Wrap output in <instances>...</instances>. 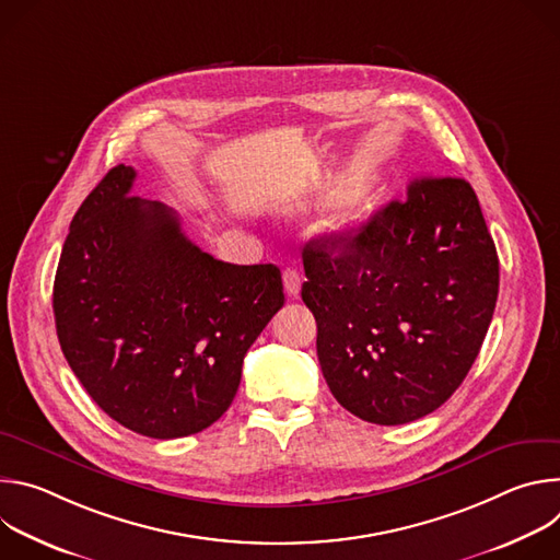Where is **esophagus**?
Listing matches in <instances>:
<instances>
[{"label":"esophagus","mask_w":560,"mask_h":560,"mask_svg":"<svg viewBox=\"0 0 560 560\" xmlns=\"http://www.w3.org/2000/svg\"><path fill=\"white\" fill-rule=\"evenodd\" d=\"M283 285L288 296H296L301 290V272L296 268H285L283 272Z\"/></svg>","instance_id":"obj_1"}]
</instances>
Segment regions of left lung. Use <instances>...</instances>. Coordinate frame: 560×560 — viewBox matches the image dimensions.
<instances>
[{
    "mask_svg": "<svg viewBox=\"0 0 560 560\" xmlns=\"http://www.w3.org/2000/svg\"><path fill=\"white\" fill-rule=\"evenodd\" d=\"M303 303L337 401L376 425L441 408L467 376L499 296V257L476 192L419 177L406 201L303 248Z\"/></svg>",
    "mask_w": 560,
    "mask_h": 560,
    "instance_id": "left-lung-1",
    "label": "left lung"
}]
</instances>
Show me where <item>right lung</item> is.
<instances>
[{"instance_id": "right-lung-1", "label": "right lung", "mask_w": 560, "mask_h": 560, "mask_svg": "<svg viewBox=\"0 0 560 560\" xmlns=\"http://www.w3.org/2000/svg\"><path fill=\"white\" fill-rule=\"evenodd\" d=\"M115 166L79 206L59 257L52 312L61 352L124 428L179 439L232 404L248 348L283 305L272 264L217 261L159 201L130 197Z\"/></svg>"}]
</instances>
